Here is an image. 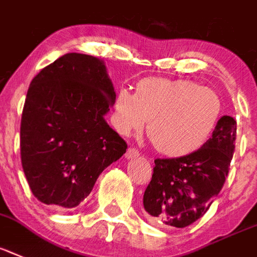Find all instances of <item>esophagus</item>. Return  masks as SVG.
<instances>
[{
  "label": "esophagus",
  "mask_w": 257,
  "mask_h": 257,
  "mask_svg": "<svg viewBox=\"0 0 257 257\" xmlns=\"http://www.w3.org/2000/svg\"><path fill=\"white\" fill-rule=\"evenodd\" d=\"M139 151H138L137 148L135 147H130L128 150H127L126 152V159H134V158H138L139 156Z\"/></svg>",
  "instance_id": "obj_1"
}]
</instances>
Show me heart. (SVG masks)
Instances as JSON below:
<instances>
[{
  "label": "heart",
  "mask_w": 257,
  "mask_h": 257,
  "mask_svg": "<svg viewBox=\"0 0 257 257\" xmlns=\"http://www.w3.org/2000/svg\"><path fill=\"white\" fill-rule=\"evenodd\" d=\"M222 101L213 89L190 80L143 78L135 93L119 89L111 120L122 135L141 131L148 119V135L159 152L177 158L206 143L222 116Z\"/></svg>",
  "instance_id": "1"
}]
</instances>
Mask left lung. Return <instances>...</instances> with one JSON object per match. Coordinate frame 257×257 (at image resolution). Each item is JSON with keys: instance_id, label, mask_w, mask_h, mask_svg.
<instances>
[{"instance_id": "1", "label": "left lung", "mask_w": 257, "mask_h": 257, "mask_svg": "<svg viewBox=\"0 0 257 257\" xmlns=\"http://www.w3.org/2000/svg\"><path fill=\"white\" fill-rule=\"evenodd\" d=\"M236 122L219 119L213 137L185 156L155 160L152 179L144 192V209L152 222L186 227L209 210L222 190L235 151Z\"/></svg>"}]
</instances>
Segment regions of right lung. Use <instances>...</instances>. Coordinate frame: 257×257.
I'll use <instances>...</instances> for the list:
<instances>
[{
    "label": "right lung",
    "instance_id": "obj_1",
    "mask_svg": "<svg viewBox=\"0 0 257 257\" xmlns=\"http://www.w3.org/2000/svg\"><path fill=\"white\" fill-rule=\"evenodd\" d=\"M115 92L101 60L67 54L44 67L27 90L21 119V160L38 201L77 206L127 144L103 119Z\"/></svg>",
    "mask_w": 257,
    "mask_h": 257
}]
</instances>
